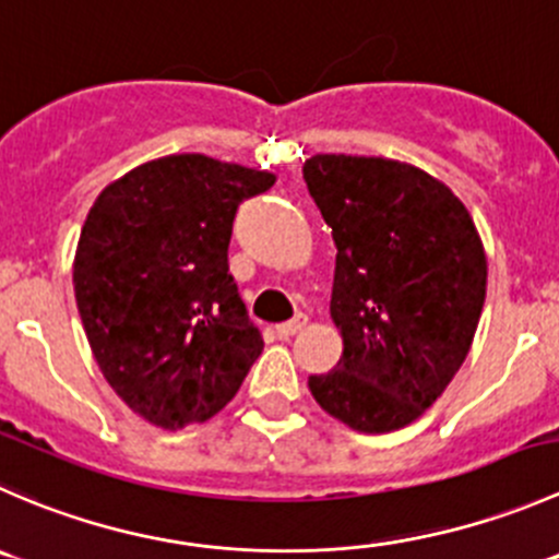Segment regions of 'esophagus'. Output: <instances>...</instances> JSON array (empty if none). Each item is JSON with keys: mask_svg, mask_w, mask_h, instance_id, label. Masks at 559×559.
Instances as JSON below:
<instances>
[{"mask_svg": "<svg viewBox=\"0 0 559 559\" xmlns=\"http://www.w3.org/2000/svg\"><path fill=\"white\" fill-rule=\"evenodd\" d=\"M304 325H307V314H296V318L287 320V323H280L277 325V336H280V340H287V336L298 334V331H301Z\"/></svg>", "mask_w": 559, "mask_h": 559, "instance_id": "34e87169", "label": "esophagus"}]
</instances>
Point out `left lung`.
<instances>
[{"label": "left lung", "mask_w": 559, "mask_h": 559, "mask_svg": "<svg viewBox=\"0 0 559 559\" xmlns=\"http://www.w3.org/2000/svg\"><path fill=\"white\" fill-rule=\"evenodd\" d=\"M304 181L336 245V369L307 380L331 418L364 435L416 421L460 372L486 298V252L467 206L389 157L314 154Z\"/></svg>", "instance_id": "left-lung-1"}]
</instances>
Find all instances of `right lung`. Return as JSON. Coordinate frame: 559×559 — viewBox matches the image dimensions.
<instances>
[{
    "label": "right lung",
    "mask_w": 559,
    "mask_h": 559,
    "mask_svg": "<svg viewBox=\"0 0 559 559\" xmlns=\"http://www.w3.org/2000/svg\"><path fill=\"white\" fill-rule=\"evenodd\" d=\"M277 181L206 154H168L110 181L73 261L99 372L143 421L203 424L236 396L263 340L228 274L236 209Z\"/></svg>",
    "instance_id": "add662e5"
}]
</instances>
